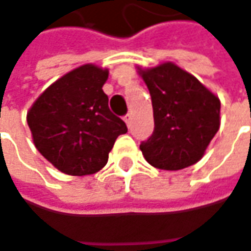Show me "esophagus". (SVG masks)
Listing matches in <instances>:
<instances>
[{"instance_id":"obj_1","label":"esophagus","mask_w":251,"mask_h":251,"mask_svg":"<svg viewBox=\"0 0 251 251\" xmlns=\"http://www.w3.org/2000/svg\"><path fill=\"white\" fill-rule=\"evenodd\" d=\"M124 121L126 122L127 127H130V126H132V115H130V113H126L125 116H124Z\"/></svg>"}]
</instances>
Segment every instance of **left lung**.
Segmentation results:
<instances>
[{
	"label": "left lung",
	"instance_id": "left-lung-1",
	"mask_svg": "<svg viewBox=\"0 0 251 251\" xmlns=\"http://www.w3.org/2000/svg\"><path fill=\"white\" fill-rule=\"evenodd\" d=\"M152 98L155 129L140 143L145 159L157 169L195 165L220 126V100L193 75L173 64L140 71Z\"/></svg>",
	"mask_w": 251,
	"mask_h": 251
}]
</instances>
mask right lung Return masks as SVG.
Listing matches in <instances>:
<instances>
[{
    "instance_id": "obj_1",
    "label": "right lung",
    "mask_w": 251,
    "mask_h": 251,
    "mask_svg": "<svg viewBox=\"0 0 251 251\" xmlns=\"http://www.w3.org/2000/svg\"><path fill=\"white\" fill-rule=\"evenodd\" d=\"M108 71L83 65L38 98L26 121L39 153L58 170L85 176L100 170L126 124L108 106Z\"/></svg>"
}]
</instances>
